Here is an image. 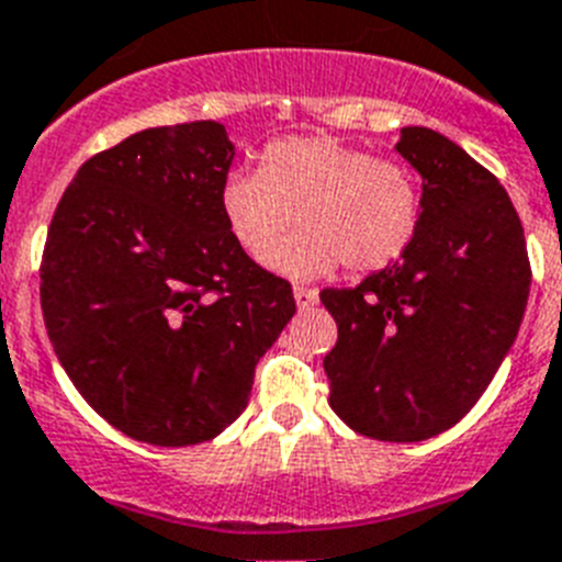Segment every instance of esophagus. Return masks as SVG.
Returning a JSON list of instances; mask_svg holds the SVG:
<instances>
[{
  "label": "esophagus",
  "instance_id": "obj_1",
  "mask_svg": "<svg viewBox=\"0 0 562 562\" xmlns=\"http://www.w3.org/2000/svg\"><path fill=\"white\" fill-rule=\"evenodd\" d=\"M292 295H295V304H299V310H310L313 304H318V290H313V286H295V290H292Z\"/></svg>",
  "mask_w": 562,
  "mask_h": 562
}]
</instances>
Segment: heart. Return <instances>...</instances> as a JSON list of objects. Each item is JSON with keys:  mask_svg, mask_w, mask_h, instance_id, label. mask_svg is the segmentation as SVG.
<instances>
[{"mask_svg": "<svg viewBox=\"0 0 562 562\" xmlns=\"http://www.w3.org/2000/svg\"><path fill=\"white\" fill-rule=\"evenodd\" d=\"M217 209L232 240L263 261L291 215L302 232L267 259L290 278L353 276L391 267L419 229L422 189L407 166L327 137H284L261 151L258 171H229Z\"/></svg>", "mask_w": 562, "mask_h": 562, "instance_id": "1", "label": "heart"}]
</instances>
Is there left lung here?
Segmentation results:
<instances>
[{
  "label": "left lung",
  "mask_w": 562,
  "mask_h": 562,
  "mask_svg": "<svg viewBox=\"0 0 562 562\" xmlns=\"http://www.w3.org/2000/svg\"><path fill=\"white\" fill-rule=\"evenodd\" d=\"M396 151L422 175V217L402 258L353 290H324L338 324L324 356L330 407L361 437L422 442L485 393L526 313V235L499 180L434 128Z\"/></svg>",
  "instance_id": "left-lung-1"
}]
</instances>
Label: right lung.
Listing matches in <instances>:
<instances>
[{"label":"right lung","instance_id":"add662e5","mask_svg":"<svg viewBox=\"0 0 562 562\" xmlns=\"http://www.w3.org/2000/svg\"><path fill=\"white\" fill-rule=\"evenodd\" d=\"M215 120L146 128L80 166L40 267L54 353L137 442H209L244 414L255 364L295 315L292 286L232 240Z\"/></svg>","mask_w":562,"mask_h":562}]
</instances>
